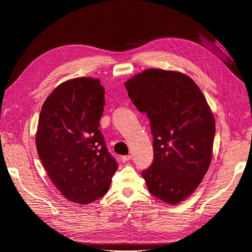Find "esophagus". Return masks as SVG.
Masks as SVG:
<instances>
[{"mask_svg": "<svg viewBox=\"0 0 252 252\" xmlns=\"http://www.w3.org/2000/svg\"><path fill=\"white\" fill-rule=\"evenodd\" d=\"M131 159V156H124L123 158H122V160L124 161V162H126V161H128V160H130Z\"/></svg>", "mask_w": 252, "mask_h": 252, "instance_id": "obj_1", "label": "esophagus"}]
</instances>
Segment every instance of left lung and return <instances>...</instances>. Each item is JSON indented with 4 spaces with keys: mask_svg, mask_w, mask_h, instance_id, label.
I'll return each instance as SVG.
<instances>
[{
    "mask_svg": "<svg viewBox=\"0 0 252 252\" xmlns=\"http://www.w3.org/2000/svg\"><path fill=\"white\" fill-rule=\"evenodd\" d=\"M151 121L154 161L141 172L149 191L177 204L193 193L211 162L215 121L197 85L174 70L149 68L125 83Z\"/></svg>",
    "mask_w": 252,
    "mask_h": 252,
    "instance_id": "obj_1",
    "label": "left lung"
}]
</instances>
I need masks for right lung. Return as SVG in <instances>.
Masks as SVG:
<instances>
[{
  "label": "right lung",
  "mask_w": 252,
  "mask_h": 252,
  "mask_svg": "<svg viewBox=\"0 0 252 252\" xmlns=\"http://www.w3.org/2000/svg\"><path fill=\"white\" fill-rule=\"evenodd\" d=\"M103 105L100 81L76 78L59 85L42 106L38 155L55 187L71 202L88 204L103 196L118 169L98 129Z\"/></svg>",
  "instance_id": "1"
}]
</instances>
